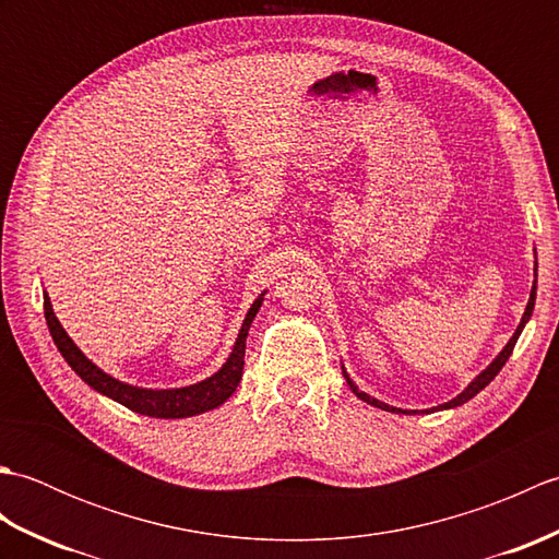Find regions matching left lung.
<instances>
[{
	"label": "left lung",
	"instance_id": "left-lung-1",
	"mask_svg": "<svg viewBox=\"0 0 559 559\" xmlns=\"http://www.w3.org/2000/svg\"><path fill=\"white\" fill-rule=\"evenodd\" d=\"M536 276H538V261H536ZM536 283H538V278L533 281V288H531V298H528V305H526V312H524V317H521V322H519V326H516V331H514V336L509 338V343L507 346L502 348V353L497 355V358L485 367V370L473 379V382L461 391V394L456 396V399H451V401H447V403H442V406H437V411H447V408H456V406H463V403L466 401H471L473 396L476 394H480V391L488 386L492 379L497 377V372L502 370L504 367V362L509 360V355H512V350H514V346H516V341H519V336H521V331H524V326H526V322L531 319V314H533V305H536ZM343 377H346V382H348V386L353 389V394L358 396L360 401H365V403H370V406H374V408H382V411H389V413H406L403 408H394V406H389V403H384V401H377V399H372L370 394H365V391H360L358 386H355V382L353 379L348 377V372L343 370ZM435 411V408H432ZM408 413H415V411H408Z\"/></svg>",
	"mask_w": 559,
	"mask_h": 559
}]
</instances>
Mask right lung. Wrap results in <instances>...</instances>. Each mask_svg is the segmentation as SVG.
<instances>
[{
  "label": "right lung",
  "mask_w": 559,
  "mask_h": 559,
  "mask_svg": "<svg viewBox=\"0 0 559 559\" xmlns=\"http://www.w3.org/2000/svg\"><path fill=\"white\" fill-rule=\"evenodd\" d=\"M261 302H264V293H261L259 298L252 302V307H249V312L245 317L240 334H237V338H235V346L228 355V360L223 362V367L216 374L201 379V382H197V384L180 386V389H141V386L120 382V379H115L108 372H103L96 362H91L86 355L76 348V343L69 338L64 326L59 324V319L52 312V302H50V298H47V293L43 295L47 329H50L55 346L59 353H62V358L69 362L71 370H74L91 389H96L98 394L122 403L124 408L141 413V415H148V418H165V420L189 418V415L213 411L233 396V391L237 389V384H240V379H242L247 331H249V326H252V319L257 317Z\"/></svg>",
  "instance_id": "obj_1"
}]
</instances>
